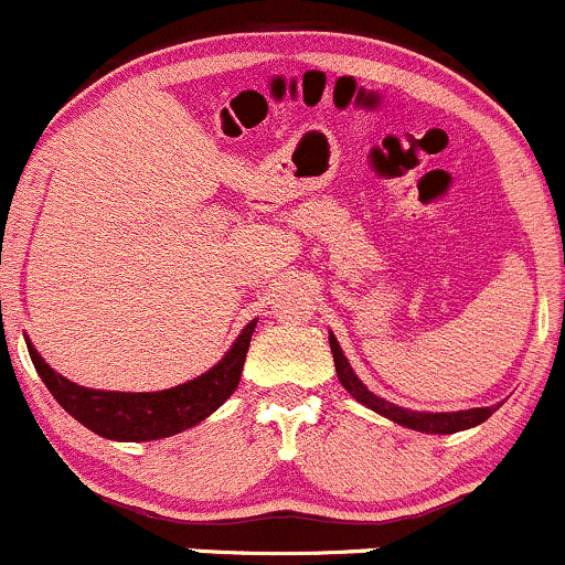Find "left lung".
<instances>
[{
  "label": "left lung",
  "instance_id": "obj_1",
  "mask_svg": "<svg viewBox=\"0 0 565 565\" xmlns=\"http://www.w3.org/2000/svg\"><path fill=\"white\" fill-rule=\"evenodd\" d=\"M330 349L334 356V373H338V381L343 383L345 392H349L356 402H362L364 407H370V411L383 415V418L394 420V424L405 426V429L424 431V434H456L463 429H472V426H480L482 420H488L495 411H499V405L469 407V411H456V413H426V411H411V407H399L394 405V402L373 394L362 381H359V375L353 373L349 359L343 356V349H340L338 338H334L332 332H330Z\"/></svg>",
  "mask_w": 565,
  "mask_h": 565
}]
</instances>
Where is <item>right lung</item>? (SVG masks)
<instances>
[{"label": "right lung", "mask_w": 565, "mask_h": 565, "mask_svg": "<svg viewBox=\"0 0 565 565\" xmlns=\"http://www.w3.org/2000/svg\"><path fill=\"white\" fill-rule=\"evenodd\" d=\"M254 327H257V319H252L241 330L235 343L212 370L188 383L163 388V392L131 394L77 386L70 377L55 373L29 338L26 349L47 392L85 429L96 431L104 439H115V443H150V439L173 437V434L192 429L195 424L206 420L216 407L225 405L227 396L238 388Z\"/></svg>", "instance_id": "right-lung-1"}]
</instances>
